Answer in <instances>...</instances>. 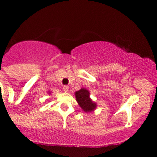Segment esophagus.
Here are the masks:
<instances>
[{
    "instance_id": "esophagus-1",
    "label": "esophagus",
    "mask_w": 157,
    "mask_h": 157,
    "mask_svg": "<svg viewBox=\"0 0 157 157\" xmlns=\"http://www.w3.org/2000/svg\"><path fill=\"white\" fill-rule=\"evenodd\" d=\"M63 91L67 92L68 90H69V86H67V85H64L63 88Z\"/></svg>"
}]
</instances>
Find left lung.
Segmentation results:
<instances>
[{
	"label": "left lung",
	"instance_id": "obj_1",
	"mask_svg": "<svg viewBox=\"0 0 157 157\" xmlns=\"http://www.w3.org/2000/svg\"><path fill=\"white\" fill-rule=\"evenodd\" d=\"M75 95L78 105L85 112H92L97 107V103L90 98V92L85 88H81L75 92Z\"/></svg>",
	"mask_w": 157,
	"mask_h": 157
}]
</instances>
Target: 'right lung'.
Wrapping results in <instances>:
<instances>
[{"label":"right lung","instance_id":"obj_1","mask_svg":"<svg viewBox=\"0 0 157 157\" xmlns=\"http://www.w3.org/2000/svg\"><path fill=\"white\" fill-rule=\"evenodd\" d=\"M50 93H51V92H50V91H49V94H50Z\"/></svg>","mask_w":157,"mask_h":157}]
</instances>
